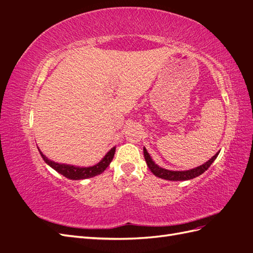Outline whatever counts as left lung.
Wrapping results in <instances>:
<instances>
[{
    "label": "left lung",
    "instance_id": "8db88e82",
    "mask_svg": "<svg viewBox=\"0 0 253 253\" xmlns=\"http://www.w3.org/2000/svg\"><path fill=\"white\" fill-rule=\"evenodd\" d=\"M143 154H144L145 163H147L149 169L155 176H157V177H160V178L167 179V180L178 181V180L192 179V178L197 177V176H200L201 174H203L205 171L208 170V168L212 165L214 160L216 159L218 153H216L215 155H214L210 160H208V162L205 163L204 165L195 168V169L188 170V171H170V170L163 169V168H159L157 165H155L154 162H153L151 156L149 155L148 151L145 150V148H143Z\"/></svg>",
    "mask_w": 253,
    "mask_h": 253
}]
</instances>
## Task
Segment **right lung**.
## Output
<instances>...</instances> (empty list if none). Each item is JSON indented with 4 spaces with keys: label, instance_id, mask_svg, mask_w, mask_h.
<instances>
[{
    "label": "right lung",
    "instance_id": "obj_1",
    "mask_svg": "<svg viewBox=\"0 0 253 253\" xmlns=\"http://www.w3.org/2000/svg\"><path fill=\"white\" fill-rule=\"evenodd\" d=\"M115 149H116V148L111 149L108 152V154H106L103 157V159L101 160L100 163L97 164L94 167H88V168H80V167H74V166H70V165L57 164L55 162H52V160L48 159L45 155H43L41 151H40V154H41L42 158L44 159L45 163L49 165L52 168V169H55L60 174H62L63 176H65L66 178L74 179V180H79V179H85V178L94 177V176H96V175L101 174L106 169V168L109 167V165L111 164V162L113 160L114 155H115Z\"/></svg>",
    "mask_w": 253,
    "mask_h": 253
}]
</instances>
